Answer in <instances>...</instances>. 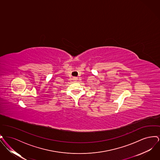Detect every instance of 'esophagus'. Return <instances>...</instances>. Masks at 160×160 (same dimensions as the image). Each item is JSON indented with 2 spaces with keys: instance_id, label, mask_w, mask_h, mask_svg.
<instances>
[{
  "instance_id": "34e87169",
  "label": "esophagus",
  "mask_w": 160,
  "mask_h": 160,
  "mask_svg": "<svg viewBox=\"0 0 160 160\" xmlns=\"http://www.w3.org/2000/svg\"><path fill=\"white\" fill-rule=\"evenodd\" d=\"M73 79H74V80H77V77H74V78H73Z\"/></svg>"
}]
</instances>
